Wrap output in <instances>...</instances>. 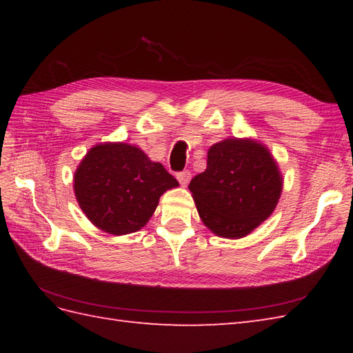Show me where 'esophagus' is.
<instances>
[{
    "label": "esophagus",
    "mask_w": 353,
    "mask_h": 353,
    "mask_svg": "<svg viewBox=\"0 0 353 353\" xmlns=\"http://www.w3.org/2000/svg\"><path fill=\"white\" fill-rule=\"evenodd\" d=\"M176 177H177V181L181 182V185H183V186L188 185V182L191 181V171L190 170H185V171L177 172Z\"/></svg>",
    "instance_id": "obj_1"
}]
</instances>
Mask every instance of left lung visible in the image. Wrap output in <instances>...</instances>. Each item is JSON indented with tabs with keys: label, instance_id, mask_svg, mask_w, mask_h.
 <instances>
[{
	"label": "left lung",
	"instance_id": "1",
	"mask_svg": "<svg viewBox=\"0 0 353 353\" xmlns=\"http://www.w3.org/2000/svg\"><path fill=\"white\" fill-rule=\"evenodd\" d=\"M201 221L214 234L241 238L274 211L282 177L265 147L224 139L208 152V167L190 183Z\"/></svg>",
	"mask_w": 353,
	"mask_h": 353
}]
</instances>
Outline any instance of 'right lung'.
Instances as JSON below:
<instances>
[{"instance_id": "1", "label": "right lung", "mask_w": 353, "mask_h": 353, "mask_svg": "<svg viewBox=\"0 0 353 353\" xmlns=\"http://www.w3.org/2000/svg\"><path fill=\"white\" fill-rule=\"evenodd\" d=\"M179 182L159 162L123 142L91 148L74 176L81 211L97 228L125 235L144 228L159 197Z\"/></svg>"}]
</instances>
